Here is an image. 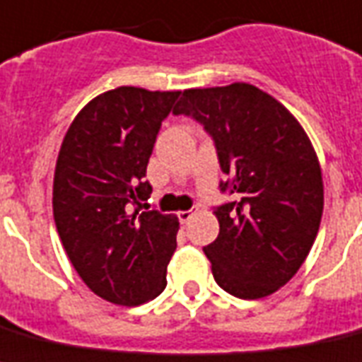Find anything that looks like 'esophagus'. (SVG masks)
<instances>
[{"instance_id": "1", "label": "esophagus", "mask_w": 362, "mask_h": 362, "mask_svg": "<svg viewBox=\"0 0 362 362\" xmlns=\"http://www.w3.org/2000/svg\"><path fill=\"white\" fill-rule=\"evenodd\" d=\"M196 211L194 209H189V211H179V222H181V224H187V222L190 221V218H192V215H194Z\"/></svg>"}]
</instances>
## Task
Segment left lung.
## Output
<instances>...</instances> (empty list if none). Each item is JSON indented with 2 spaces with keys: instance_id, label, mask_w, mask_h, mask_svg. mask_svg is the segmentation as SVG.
<instances>
[{
  "instance_id": "1",
  "label": "left lung",
  "mask_w": 362,
  "mask_h": 362,
  "mask_svg": "<svg viewBox=\"0 0 362 362\" xmlns=\"http://www.w3.org/2000/svg\"><path fill=\"white\" fill-rule=\"evenodd\" d=\"M215 141L222 192L218 237L204 248L222 290L262 299L280 290L310 252L323 213L320 160L286 106L245 82L185 89L173 108Z\"/></svg>"
}]
</instances>
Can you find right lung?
Returning <instances> with one entry per match:
<instances>
[{
	"mask_svg": "<svg viewBox=\"0 0 362 362\" xmlns=\"http://www.w3.org/2000/svg\"><path fill=\"white\" fill-rule=\"evenodd\" d=\"M179 95L132 86L106 91L80 110L57 155L52 205L59 239L86 286L114 305H144L166 288L177 216L134 205L151 194L147 163Z\"/></svg>",
	"mask_w": 362,
	"mask_h": 362,
	"instance_id": "right-lung-1",
	"label": "right lung"
}]
</instances>
